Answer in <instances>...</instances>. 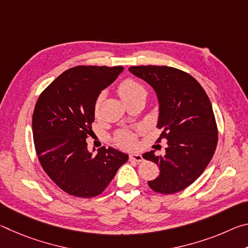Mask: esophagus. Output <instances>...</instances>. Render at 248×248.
Wrapping results in <instances>:
<instances>
[{"instance_id": "1", "label": "esophagus", "mask_w": 248, "mask_h": 248, "mask_svg": "<svg viewBox=\"0 0 248 248\" xmlns=\"http://www.w3.org/2000/svg\"><path fill=\"white\" fill-rule=\"evenodd\" d=\"M130 159L140 163V162L143 161V157H142V155L139 154V153H131V154H130Z\"/></svg>"}]
</instances>
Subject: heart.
I'll return each instance as SVG.
<instances>
[{
  "label": "heart",
  "instance_id": "obj_1",
  "mask_svg": "<svg viewBox=\"0 0 248 248\" xmlns=\"http://www.w3.org/2000/svg\"><path fill=\"white\" fill-rule=\"evenodd\" d=\"M118 94L125 104H128L137 98L145 97L146 90L140 82L136 81L133 78H125L118 85ZM103 100V95L100 94L95 102L94 110L97 115L99 111L100 104ZM115 140L117 143L123 146H131L134 143V134L127 130H123L116 134Z\"/></svg>",
  "mask_w": 248,
  "mask_h": 248
}]
</instances>
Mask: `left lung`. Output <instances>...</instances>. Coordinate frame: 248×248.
<instances>
[{"label":"left lung","instance_id":"8db88e82","mask_svg":"<svg viewBox=\"0 0 248 248\" xmlns=\"http://www.w3.org/2000/svg\"><path fill=\"white\" fill-rule=\"evenodd\" d=\"M133 75L149 83L156 93L159 114L157 141L167 140L163 155L155 151L143 157L159 167L151 189L170 195L182 191L203 173L217 143V128L210 99L197 79L184 71L158 65L131 66ZM161 149V148H159Z\"/></svg>","mask_w":248,"mask_h":248}]
</instances>
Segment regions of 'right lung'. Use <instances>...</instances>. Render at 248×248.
I'll return each instance as SVG.
<instances>
[{"mask_svg": "<svg viewBox=\"0 0 248 248\" xmlns=\"http://www.w3.org/2000/svg\"><path fill=\"white\" fill-rule=\"evenodd\" d=\"M123 66L78 65L66 70L40 94L32 115V136L40 165L66 194L92 198L105 190L128 154L105 146L94 155L86 138L95 102L123 72Z\"/></svg>", "mask_w": 248, "mask_h": 248, "instance_id": "add662e5", "label": "right lung"}]
</instances>
